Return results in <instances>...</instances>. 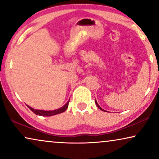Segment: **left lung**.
Wrapping results in <instances>:
<instances>
[{"label":"left lung","mask_w":159,"mask_h":159,"mask_svg":"<svg viewBox=\"0 0 159 159\" xmlns=\"http://www.w3.org/2000/svg\"><path fill=\"white\" fill-rule=\"evenodd\" d=\"M95 103H96V105H97V106H98V108H99V109H101V111H105V112H107V111H106V110H104V109H103V108H102L101 107V106H100L99 105H98V103H97V101H96V100H95Z\"/></svg>","instance_id":"8db88e82"}]
</instances>
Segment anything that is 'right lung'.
I'll list each match as a JSON object with an SVG mask.
<instances>
[{
    "label": "right lung",
    "instance_id": "add662e5",
    "mask_svg": "<svg viewBox=\"0 0 159 159\" xmlns=\"http://www.w3.org/2000/svg\"><path fill=\"white\" fill-rule=\"evenodd\" d=\"M69 101H67V103L65 104L64 106H63L62 107H61L60 108H58V109L53 110V111H44V110H38V109H34V108L30 107L28 105L27 107L30 108V110L32 111V112L34 113L36 115H38V116H54V115L61 114V113L64 112L67 109L69 106Z\"/></svg>",
    "mask_w": 159,
    "mask_h": 159
}]
</instances>
